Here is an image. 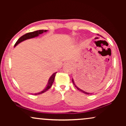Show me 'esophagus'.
I'll return each mask as SVG.
<instances>
[{
  "label": "esophagus",
  "mask_w": 126,
  "mask_h": 126,
  "mask_svg": "<svg viewBox=\"0 0 126 126\" xmlns=\"http://www.w3.org/2000/svg\"><path fill=\"white\" fill-rule=\"evenodd\" d=\"M67 63H70V62H68V61H67Z\"/></svg>",
  "instance_id": "1"
}]
</instances>
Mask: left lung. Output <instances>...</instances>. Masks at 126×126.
I'll use <instances>...</instances> for the list:
<instances>
[{"label":"left lung","instance_id":"1","mask_svg":"<svg viewBox=\"0 0 126 126\" xmlns=\"http://www.w3.org/2000/svg\"><path fill=\"white\" fill-rule=\"evenodd\" d=\"M72 82H73V84H74V85L75 86V87L76 88L78 89L79 91H81V92H82V93H84V94H89V93H88V92H85V91H83L82 90V89H80V88L79 87H78V84H77V83L76 82V81L75 82V81H74V80L73 79V78H72Z\"/></svg>","mask_w":126,"mask_h":126}]
</instances>
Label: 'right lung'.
Segmentation results:
<instances>
[{
    "instance_id": "right-lung-1",
    "label": "right lung",
    "mask_w": 126,
    "mask_h": 126,
    "mask_svg": "<svg viewBox=\"0 0 126 126\" xmlns=\"http://www.w3.org/2000/svg\"><path fill=\"white\" fill-rule=\"evenodd\" d=\"M47 32V30H39L35 31V32H28V33H27V34H25V35H22L21 37H20L18 39V40L16 41V43H15V45H14V47H15V46H16L18 44H19V43L22 42V41L26 40V39L38 37V36L39 34H42L43 32ZM56 73H57V72H55V73H53V75L51 76L50 77L49 79V81H48L47 85H46V88L44 89V90L42 91H41L40 92L36 93V94H43V93L45 92L46 91H47L48 89H50V88L51 87V85H52L53 82H54V78H55V76H56Z\"/></svg>"
}]
</instances>
